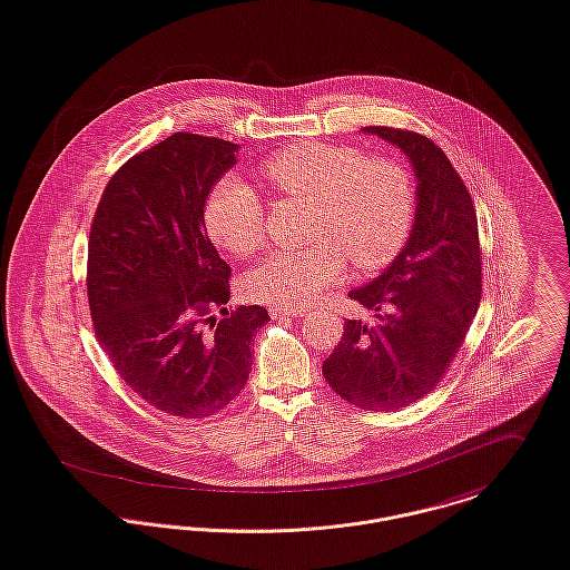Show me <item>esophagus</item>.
Instances as JSON below:
<instances>
[{"mask_svg": "<svg viewBox=\"0 0 570 570\" xmlns=\"http://www.w3.org/2000/svg\"><path fill=\"white\" fill-rule=\"evenodd\" d=\"M269 313H272V317H303L307 311L301 309V307H278Z\"/></svg>", "mask_w": 570, "mask_h": 570, "instance_id": "obj_1", "label": "esophagus"}]
</instances>
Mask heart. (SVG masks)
Listing matches in <instances>:
<instances>
[{
    "label": "heart",
    "mask_w": 570,
    "mask_h": 570,
    "mask_svg": "<svg viewBox=\"0 0 570 570\" xmlns=\"http://www.w3.org/2000/svg\"><path fill=\"white\" fill-rule=\"evenodd\" d=\"M265 180L281 194L313 205L311 239L301 253H272L246 276L250 298L301 307L346 272L348 257L376 269L405 246L415 213L410 169L387 156H365L353 146L298 144L263 163ZM208 237L222 250L246 257L263 242L261 198L242 180L224 178L205 208Z\"/></svg>",
    "instance_id": "obj_1"
}]
</instances>
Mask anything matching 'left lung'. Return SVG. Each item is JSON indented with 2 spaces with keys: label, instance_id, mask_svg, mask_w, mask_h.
I'll return each mask as SVG.
<instances>
[{
  "label": "left lung",
  "instance_id": "obj_1",
  "mask_svg": "<svg viewBox=\"0 0 570 570\" xmlns=\"http://www.w3.org/2000/svg\"><path fill=\"white\" fill-rule=\"evenodd\" d=\"M363 132L410 158L414 226L396 259L348 292L374 322L348 320L322 374L351 405L394 412L429 394L464 344L481 298L479 228L466 185L442 148L412 130Z\"/></svg>",
  "mask_w": 570,
  "mask_h": 570
}]
</instances>
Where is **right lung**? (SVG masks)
Masks as SVG:
<instances>
[{
  "instance_id": "1",
  "label": "right lung",
  "mask_w": 570,
  "mask_h": 570,
  "mask_svg": "<svg viewBox=\"0 0 570 570\" xmlns=\"http://www.w3.org/2000/svg\"><path fill=\"white\" fill-rule=\"evenodd\" d=\"M237 150L174 132L112 174L91 224L87 294L98 342L126 385L165 414L224 410L244 390L253 337L269 322L259 305L224 307L230 265L205 226L208 191Z\"/></svg>"
}]
</instances>
